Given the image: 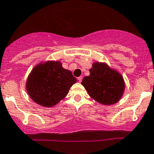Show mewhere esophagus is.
<instances>
[{
	"label": "esophagus",
	"mask_w": 154,
	"mask_h": 154,
	"mask_svg": "<svg viewBox=\"0 0 154 154\" xmlns=\"http://www.w3.org/2000/svg\"><path fill=\"white\" fill-rule=\"evenodd\" d=\"M77 80H78L79 82H81L82 80H83V77H82V76H80V77H77Z\"/></svg>",
	"instance_id": "obj_1"
}]
</instances>
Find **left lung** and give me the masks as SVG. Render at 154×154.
Here are the masks:
<instances>
[{"label":"left lung","instance_id":"obj_1","mask_svg":"<svg viewBox=\"0 0 154 154\" xmlns=\"http://www.w3.org/2000/svg\"><path fill=\"white\" fill-rule=\"evenodd\" d=\"M89 72L81 83L91 98L105 105L115 104L121 98L125 89L121 74L99 62H95Z\"/></svg>","mask_w":154,"mask_h":154}]
</instances>
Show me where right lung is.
<instances>
[{
    "mask_svg": "<svg viewBox=\"0 0 154 154\" xmlns=\"http://www.w3.org/2000/svg\"><path fill=\"white\" fill-rule=\"evenodd\" d=\"M76 82L72 73L62 68L61 62L49 61L34 67L27 80L26 89L33 101L50 107L63 99Z\"/></svg>",
    "mask_w": 154,
    "mask_h": 154,
    "instance_id": "1",
    "label": "right lung"
}]
</instances>
